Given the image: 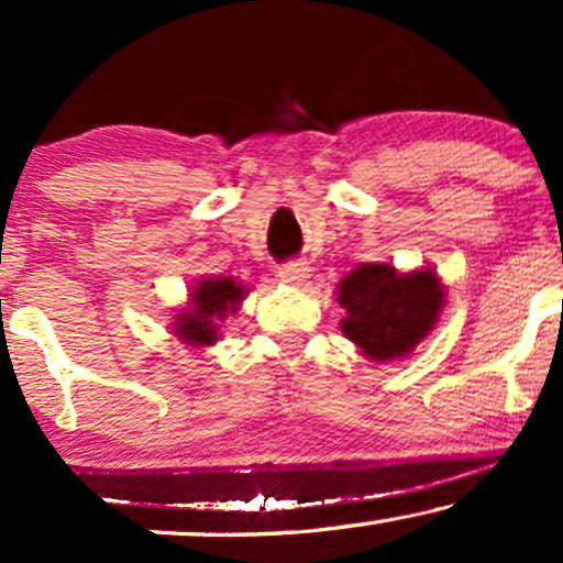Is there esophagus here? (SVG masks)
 Masks as SVG:
<instances>
[{
    "mask_svg": "<svg viewBox=\"0 0 563 563\" xmlns=\"http://www.w3.org/2000/svg\"><path fill=\"white\" fill-rule=\"evenodd\" d=\"M312 268L305 264V261H289V264H284L279 268V279L284 284H291V287H297V284H305L310 279Z\"/></svg>",
    "mask_w": 563,
    "mask_h": 563,
    "instance_id": "esophagus-1",
    "label": "esophagus"
}]
</instances>
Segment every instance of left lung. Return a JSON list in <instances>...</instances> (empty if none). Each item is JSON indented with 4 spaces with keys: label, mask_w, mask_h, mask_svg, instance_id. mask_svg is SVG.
Returning <instances> with one entry per match:
<instances>
[{
    "label": "left lung",
    "mask_w": 563,
    "mask_h": 563,
    "mask_svg": "<svg viewBox=\"0 0 563 563\" xmlns=\"http://www.w3.org/2000/svg\"><path fill=\"white\" fill-rule=\"evenodd\" d=\"M341 330L368 361L407 358L435 328L445 287L433 266L399 272L391 264H358L338 282Z\"/></svg>",
    "instance_id": "left-lung-1"
}]
</instances>
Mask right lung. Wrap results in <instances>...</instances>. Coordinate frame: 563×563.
I'll use <instances>...</instances> for the list:
<instances>
[{"instance_id": "obj_1", "label": "right lung", "mask_w": 563, "mask_h": 563, "mask_svg": "<svg viewBox=\"0 0 563 563\" xmlns=\"http://www.w3.org/2000/svg\"><path fill=\"white\" fill-rule=\"evenodd\" d=\"M249 291L235 276H202L189 287L187 305L174 310L172 333L191 349H210L220 341V322L241 310Z\"/></svg>"}]
</instances>
